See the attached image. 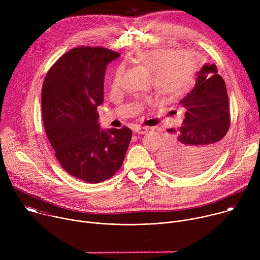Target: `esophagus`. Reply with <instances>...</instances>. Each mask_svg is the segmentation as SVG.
Wrapping results in <instances>:
<instances>
[{"mask_svg":"<svg viewBox=\"0 0 260 260\" xmlns=\"http://www.w3.org/2000/svg\"><path fill=\"white\" fill-rule=\"evenodd\" d=\"M149 127L147 126H137L136 127V133L140 134V135H144V134H147L148 132H149Z\"/></svg>","mask_w":260,"mask_h":260,"instance_id":"esophagus-1","label":"esophagus"}]
</instances>
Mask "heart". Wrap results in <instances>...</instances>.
Here are the masks:
<instances>
[{
    "label": "heart",
    "mask_w": 260,
    "mask_h": 260,
    "mask_svg": "<svg viewBox=\"0 0 260 260\" xmlns=\"http://www.w3.org/2000/svg\"><path fill=\"white\" fill-rule=\"evenodd\" d=\"M134 62L149 70L151 84L167 96L176 98L188 89L198 69L194 53L188 49L156 48L142 51L134 58ZM124 76V67L119 64L111 78V88L120 87Z\"/></svg>",
    "instance_id": "heart-1"
}]
</instances>
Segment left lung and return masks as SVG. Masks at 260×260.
<instances>
[{
  "instance_id": "left-lung-1",
  "label": "left lung",
  "mask_w": 260,
  "mask_h": 260,
  "mask_svg": "<svg viewBox=\"0 0 260 260\" xmlns=\"http://www.w3.org/2000/svg\"><path fill=\"white\" fill-rule=\"evenodd\" d=\"M178 107L185 111L183 124L168 129L177 138L165 147L159 159L177 175L198 174L214 162L231 126L226 86L215 63L202 68L194 87Z\"/></svg>"
}]
</instances>
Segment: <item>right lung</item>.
<instances>
[{
    "instance_id": "right-lung-1",
    "label": "right lung",
    "mask_w": 260,
    "mask_h": 260,
    "mask_svg": "<svg viewBox=\"0 0 260 260\" xmlns=\"http://www.w3.org/2000/svg\"><path fill=\"white\" fill-rule=\"evenodd\" d=\"M119 53L81 46L60 56L42 87V118L47 138L62 169L87 183H101L122 166L131 128H100L98 106L104 101L107 64Z\"/></svg>"
}]
</instances>
